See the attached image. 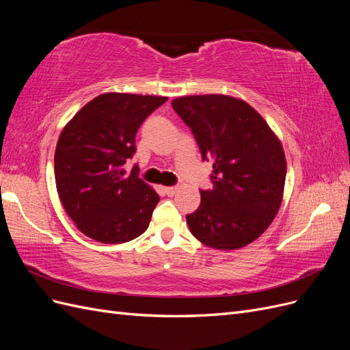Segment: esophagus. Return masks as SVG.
I'll use <instances>...</instances> for the list:
<instances>
[{
  "mask_svg": "<svg viewBox=\"0 0 350 350\" xmlns=\"http://www.w3.org/2000/svg\"><path fill=\"white\" fill-rule=\"evenodd\" d=\"M163 191L166 196H174L176 193V187H163Z\"/></svg>",
  "mask_w": 350,
  "mask_h": 350,
  "instance_id": "34e87169",
  "label": "esophagus"
}]
</instances>
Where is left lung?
I'll use <instances>...</instances> for the list:
<instances>
[{"label": "left lung", "mask_w": 350, "mask_h": 350, "mask_svg": "<svg viewBox=\"0 0 350 350\" xmlns=\"http://www.w3.org/2000/svg\"><path fill=\"white\" fill-rule=\"evenodd\" d=\"M172 108L191 130L211 189L187 224L207 247L237 250L269 228L282 204L286 159L279 139L247 102L225 94L184 96Z\"/></svg>", "instance_id": "obj_1"}]
</instances>
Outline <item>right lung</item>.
<instances>
[{"instance_id": "add662e5", "label": "right lung", "mask_w": 350, "mask_h": 350, "mask_svg": "<svg viewBox=\"0 0 350 350\" xmlns=\"http://www.w3.org/2000/svg\"><path fill=\"white\" fill-rule=\"evenodd\" d=\"M163 96L105 93L74 115L55 149L62 206L84 235L103 243L129 242L149 228L159 196L135 166V134Z\"/></svg>"}]
</instances>
